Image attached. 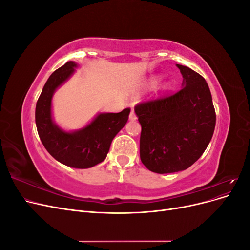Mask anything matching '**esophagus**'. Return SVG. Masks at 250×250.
<instances>
[{"label":"esophagus","instance_id":"obj_1","mask_svg":"<svg viewBox=\"0 0 250 250\" xmlns=\"http://www.w3.org/2000/svg\"><path fill=\"white\" fill-rule=\"evenodd\" d=\"M129 120H130V121H135V120H137V116H135V113H134V111H133L132 109H131V111H130Z\"/></svg>","mask_w":250,"mask_h":250}]
</instances>
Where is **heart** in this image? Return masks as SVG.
Masks as SVG:
<instances>
[{
	"label": "heart",
	"instance_id": "1",
	"mask_svg": "<svg viewBox=\"0 0 250 250\" xmlns=\"http://www.w3.org/2000/svg\"><path fill=\"white\" fill-rule=\"evenodd\" d=\"M160 80H161V77L158 76V75H152V76H150L146 81H144V83H142L141 89L142 90L151 89L157 84ZM169 87H170V85L168 84V83H166V84H164L162 86V90H167V89H169Z\"/></svg>",
	"mask_w": 250,
	"mask_h": 250
}]
</instances>
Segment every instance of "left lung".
<instances>
[{"label":"left lung","instance_id":"1","mask_svg":"<svg viewBox=\"0 0 250 250\" xmlns=\"http://www.w3.org/2000/svg\"><path fill=\"white\" fill-rule=\"evenodd\" d=\"M176 66L184 78L179 92L134 107L142 126L141 161L158 174L191 167L206 151L216 125L206 79L190 67Z\"/></svg>","mask_w":250,"mask_h":250}]
</instances>
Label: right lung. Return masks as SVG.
Returning <instances> with one entry per match:
<instances>
[{
	"label": "right lung",
	"mask_w": 250,
	"mask_h": 250,
	"mask_svg": "<svg viewBox=\"0 0 250 250\" xmlns=\"http://www.w3.org/2000/svg\"><path fill=\"white\" fill-rule=\"evenodd\" d=\"M78 64L67 62L53 72L37 100L35 123L44 148L56 161L77 169H87L103 162L110 144L128 121L130 109L99 113L85 127L65 131L52 118V98L55 90L69 79Z\"/></svg>",
	"instance_id": "add662e5"
}]
</instances>
